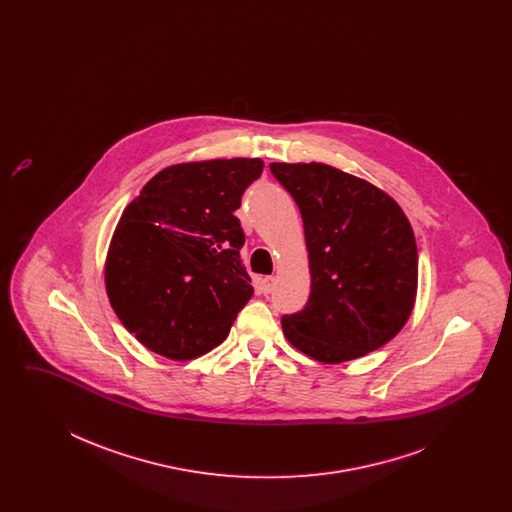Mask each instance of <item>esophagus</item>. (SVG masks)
<instances>
[{
	"mask_svg": "<svg viewBox=\"0 0 512 512\" xmlns=\"http://www.w3.org/2000/svg\"><path fill=\"white\" fill-rule=\"evenodd\" d=\"M274 286H276V278H274V276H265V278L261 280V293L272 292Z\"/></svg>",
	"mask_w": 512,
	"mask_h": 512,
	"instance_id": "esophagus-1",
	"label": "esophagus"
}]
</instances>
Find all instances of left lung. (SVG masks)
<instances>
[{"mask_svg": "<svg viewBox=\"0 0 512 512\" xmlns=\"http://www.w3.org/2000/svg\"><path fill=\"white\" fill-rule=\"evenodd\" d=\"M303 219L311 295L282 317L286 340L324 365L365 357L413 313L418 251L399 203L326 163H270Z\"/></svg>", "mask_w": 512, "mask_h": 512, "instance_id": "1", "label": "left lung"}]
</instances>
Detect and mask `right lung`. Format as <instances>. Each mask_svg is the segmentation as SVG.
Listing matches in <instances>:
<instances>
[{
  "mask_svg": "<svg viewBox=\"0 0 512 512\" xmlns=\"http://www.w3.org/2000/svg\"><path fill=\"white\" fill-rule=\"evenodd\" d=\"M261 159H209L157 172L122 211L105 259V290L149 351L190 361L226 340L251 299L234 211Z\"/></svg>",
  "mask_w": 512,
  "mask_h": 512,
  "instance_id": "1",
  "label": "right lung"
}]
</instances>
